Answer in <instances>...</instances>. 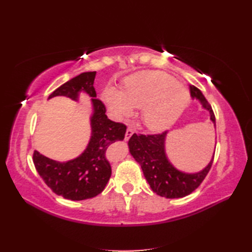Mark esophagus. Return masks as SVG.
I'll use <instances>...</instances> for the list:
<instances>
[{"instance_id":"34e87169","label":"esophagus","mask_w":252,"mask_h":252,"mask_svg":"<svg viewBox=\"0 0 252 252\" xmlns=\"http://www.w3.org/2000/svg\"><path fill=\"white\" fill-rule=\"evenodd\" d=\"M133 133H134V131H133V129H131V127H127V129H126V132L125 140H126V141L129 140V138L131 137V135L133 134Z\"/></svg>"}]
</instances>
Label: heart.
Returning <instances> with one entry per match:
<instances>
[{
  "label": "heart",
  "instance_id": "1",
  "mask_svg": "<svg viewBox=\"0 0 252 252\" xmlns=\"http://www.w3.org/2000/svg\"><path fill=\"white\" fill-rule=\"evenodd\" d=\"M103 98L117 119L130 116L133 108H141V119L147 129L162 131L179 119L189 103V92L168 73L145 70L126 78L121 92L105 89Z\"/></svg>",
  "mask_w": 252,
  "mask_h": 252
}]
</instances>
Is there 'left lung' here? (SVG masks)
I'll use <instances>...</instances> for the list:
<instances>
[{
  "instance_id": "1",
  "label": "left lung",
  "mask_w": 252,
  "mask_h": 252,
  "mask_svg": "<svg viewBox=\"0 0 252 252\" xmlns=\"http://www.w3.org/2000/svg\"><path fill=\"white\" fill-rule=\"evenodd\" d=\"M189 90L192 99L199 100L202 108L209 111L210 120L216 127L215 114L201 91L194 85H190ZM167 134L168 132L154 135H137L134 133L127 146L133 158L141 164L144 176L154 192L165 198H182L194 191L205 180L212 165L215 153L210 162L199 172H184L176 169L165 154Z\"/></svg>"
}]
</instances>
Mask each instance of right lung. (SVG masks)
Returning <instances> with one entry per match:
<instances>
[{
	"instance_id": "obj_1",
	"label": "right lung",
	"mask_w": 252,
	"mask_h": 252,
	"mask_svg": "<svg viewBox=\"0 0 252 252\" xmlns=\"http://www.w3.org/2000/svg\"><path fill=\"white\" fill-rule=\"evenodd\" d=\"M96 71L82 72L56 89L49 99L55 96H66L79 100L80 93L91 97L92 115L91 137L87 148L77 158L60 162L47 158L39 152L33 153V163L37 173L45 184L66 199L84 200L93 198L104 190L111 175V167L106 157L110 144L125 138L126 126L109 120L105 115L106 108L96 98L94 79Z\"/></svg>"
}]
</instances>
